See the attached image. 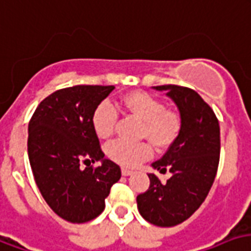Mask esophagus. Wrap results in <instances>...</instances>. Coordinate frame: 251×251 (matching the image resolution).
I'll use <instances>...</instances> for the list:
<instances>
[{"label": "esophagus", "instance_id": "obj_1", "mask_svg": "<svg viewBox=\"0 0 251 251\" xmlns=\"http://www.w3.org/2000/svg\"><path fill=\"white\" fill-rule=\"evenodd\" d=\"M132 173H133L132 169L122 168V175H123V176H129V175H132Z\"/></svg>", "mask_w": 251, "mask_h": 251}]
</instances>
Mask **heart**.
Listing matches in <instances>:
<instances>
[{
  "label": "heart",
  "mask_w": 251,
  "mask_h": 251,
  "mask_svg": "<svg viewBox=\"0 0 251 251\" xmlns=\"http://www.w3.org/2000/svg\"><path fill=\"white\" fill-rule=\"evenodd\" d=\"M122 107L140 122L141 136H146L156 148L163 150L176 140L181 122L172 111L165 110V105L147 92H131L122 99ZM118 112L110 101H103L92 114V127L100 139H107L114 133ZM105 153L112 161L133 167L151 156V147L146 143H129L115 140L105 147Z\"/></svg>",
  "instance_id": "heart-1"
}]
</instances>
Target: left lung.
Here are the masks:
<instances>
[{"label": "left lung", "instance_id": "8db88e82", "mask_svg": "<svg viewBox=\"0 0 251 251\" xmlns=\"http://www.w3.org/2000/svg\"><path fill=\"white\" fill-rule=\"evenodd\" d=\"M177 105L181 129L163 157L152 163L160 173L171 172L167 182L148 173L150 188L136 197L141 217L156 226H175L193 214L212 188L220 161V124L213 110L195 90L165 84Z\"/></svg>", "mask_w": 251, "mask_h": 251}]
</instances>
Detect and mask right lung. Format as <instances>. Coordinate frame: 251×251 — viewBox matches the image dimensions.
Instances as JSON below:
<instances>
[{
	"label": "right lung",
	"instance_id": "right-lung-1",
	"mask_svg": "<svg viewBox=\"0 0 251 251\" xmlns=\"http://www.w3.org/2000/svg\"><path fill=\"white\" fill-rule=\"evenodd\" d=\"M114 88L58 90L39 103L30 119L27 153L35 184L52 212L73 224L97 218L111 186L122 177L118 164L104 159L92 127L94 111ZM97 161L101 165L92 169Z\"/></svg>",
	"mask_w": 251,
	"mask_h": 251
}]
</instances>
